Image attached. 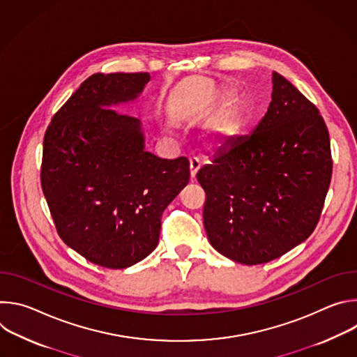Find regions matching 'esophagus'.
Listing matches in <instances>:
<instances>
[{
    "mask_svg": "<svg viewBox=\"0 0 357 357\" xmlns=\"http://www.w3.org/2000/svg\"><path fill=\"white\" fill-rule=\"evenodd\" d=\"M189 168H190V179H195L196 174H197V171L200 168V162L196 158H193V160L189 161Z\"/></svg>",
    "mask_w": 357,
    "mask_h": 357,
    "instance_id": "esophagus-1",
    "label": "esophagus"
}]
</instances>
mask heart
<instances>
[{"instance_id":"heart-1","label":"heart","mask_w":357,"mask_h":357,"mask_svg":"<svg viewBox=\"0 0 357 357\" xmlns=\"http://www.w3.org/2000/svg\"><path fill=\"white\" fill-rule=\"evenodd\" d=\"M231 90H222L215 101L213 109L227 106L233 98ZM244 124L243 110L238 105L229 106L220 116H218L205 131V145L208 149L220 151L229 146L241 134Z\"/></svg>"}]
</instances>
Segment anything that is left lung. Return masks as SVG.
<instances>
[{
  "mask_svg": "<svg viewBox=\"0 0 357 357\" xmlns=\"http://www.w3.org/2000/svg\"><path fill=\"white\" fill-rule=\"evenodd\" d=\"M196 178L206 192L203 223L212 247L236 263H268L318 225L332 178L326 124L307 97L273 72L266 116Z\"/></svg>",
  "mask_w": 357,
  "mask_h": 357,
  "instance_id": "obj_1",
  "label": "left lung"
}]
</instances>
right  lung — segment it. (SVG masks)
<instances>
[{
	"label": "right lung",
	"instance_id": "add662e5",
	"mask_svg": "<svg viewBox=\"0 0 357 357\" xmlns=\"http://www.w3.org/2000/svg\"><path fill=\"white\" fill-rule=\"evenodd\" d=\"M148 73H96L50 121L40 183L61 238L93 264L121 270L155 250L161 215L189 182L185 157L145 151L141 121L113 106L135 100Z\"/></svg>",
	"mask_w": 357,
	"mask_h": 357
}]
</instances>
